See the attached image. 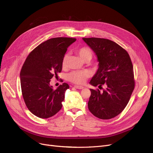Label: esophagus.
<instances>
[{"label":"esophagus","instance_id":"34e87169","mask_svg":"<svg viewBox=\"0 0 153 153\" xmlns=\"http://www.w3.org/2000/svg\"><path fill=\"white\" fill-rule=\"evenodd\" d=\"M75 88H77V89H80V90H82V89H83L84 87H82V86H78V85H75V86L74 87Z\"/></svg>","mask_w":153,"mask_h":153}]
</instances>
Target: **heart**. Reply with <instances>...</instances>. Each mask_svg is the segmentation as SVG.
Listing matches in <instances>:
<instances>
[{"label":"heart","mask_w":153,"mask_h":153,"mask_svg":"<svg viewBox=\"0 0 153 153\" xmlns=\"http://www.w3.org/2000/svg\"><path fill=\"white\" fill-rule=\"evenodd\" d=\"M77 53L84 62L86 61H90L92 58V52L89 48L86 47L80 48L77 50ZM68 55L65 54L63 61L62 65L65 67L66 65L67 59H68ZM90 76V73L88 71H73L71 72L68 75V80L71 82L77 84V85H83L86 82L87 79Z\"/></svg>","instance_id":"heart-1"}]
</instances>
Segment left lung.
<instances>
[{
    "label": "left lung",
    "instance_id": "left-lung-1",
    "mask_svg": "<svg viewBox=\"0 0 153 153\" xmlns=\"http://www.w3.org/2000/svg\"><path fill=\"white\" fill-rule=\"evenodd\" d=\"M95 53L99 68L89 83L94 87L105 84L106 89H90V112L101 119H110L123 112L134 88V71L128 53L116 42L107 39L82 38Z\"/></svg>",
    "mask_w": 153,
    "mask_h": 153
}]
</instances>
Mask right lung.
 <instances>
[{
  "label": "right lung",
  "instance_id": "add662e5",
  "mask_svg": "<svg viewBox=\"0 0 153 153\" xmlns=\"http://www.w3.org/2000/svg\"><path fill=\"white\" fill-rule=\"evenodd\" d=\"M76 40L62 37L48 39L30 52L24 62L20 73L22 94L27 108L36 117L50 118L62 108L69 85L64 83L54 90L50 83L62 71L67 48Z\"/></svg>",
  "mask_w": 153,
  "mask_h": 153
}]
</instances>
